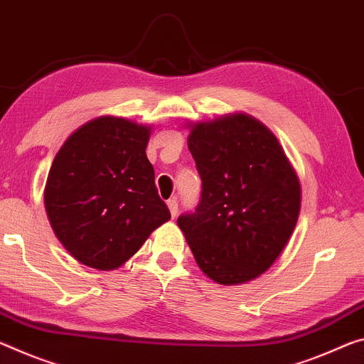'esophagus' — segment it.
Wrapping results in <instances>:
<instances>
[{
  "label": "esophagus",
  "instance_id": "34e87169",
  "mask_svg": "<svg viewBox=\"0 0 364 364\" xmlns=\"http://www.w3.org/2000/svg\"><path fill=\"white\" fill-rule=\"evenodd\" d=\"M166 205H168L171 217L175 218L176 213H178V200L176 199H168V203H166Z\"/></svg>",
  "mask_w": 364,
  "mask_h": 364
}]
</instances>
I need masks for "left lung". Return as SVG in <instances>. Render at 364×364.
I'll return each mask as SVG.
<instances>
[{"label": "left lung", "instance_id": "obj_1", "mask_svg": "<svg viewBox=\"0 0 364 364\" xmlns=\"http://www.w3.org/2000/svg\"><path fill=\"white\" fill-rule=\"evenodd\" d=\"M189 126L203 193L178 227L209 279L245 284L264 274L290 240L301 207L299 180L272 131L250 114Z\"/></svg>", "mask_w": 364, "mask_h": 364}]
</instances>
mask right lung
<instances>
[{
  "instance_id": "right-lung-1",
  "label": "right lung",
  "mask_w": 364,
  "mask_h": 364,
  "mask_svg": "<svg viewBox=\"0 0 364 364\" xmlns=\"http://www.w3.org/2000/svg\"><path fill=\"white\" fill-rule=\"evenodd\" d=\"M151 126L100 117L63 144L45 184V210L61 245L92 269L134 256L170 210L146 155Z\"/></svg>"
}]
</instances>
